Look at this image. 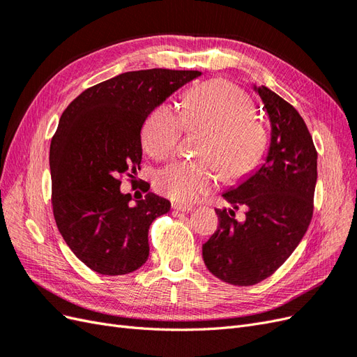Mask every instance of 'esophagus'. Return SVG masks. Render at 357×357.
Listing matches in <instances>:
<instances>
[{
  "label": "esophagus",
  "instance_id": "esophagus-1",
  "mask_svg": "<svg viewBox=\"0 0 357 357\" xmlns=\"http://www.w3.org/2000/svg\"><path fill=\"white\" fill-rule=\"evenodd\" d=\"M172 208L177 211H183V213H189L193 210L190 204H181V202H172Z\"/></svg>",
  "mask_w": 357,
  "mask_h": 357
}]
</instances>
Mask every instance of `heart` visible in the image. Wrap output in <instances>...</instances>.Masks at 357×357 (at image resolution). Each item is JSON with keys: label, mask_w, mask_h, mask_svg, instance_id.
I'll list each match as a JSON object with an SVG mask.
<instances>
[{"label": "heart", "mask_w": 357, "mask_h": 357, "mask_svg": "<svg viewBox=\"0 0 357 357\" xmlns=\"http://www.w3.org/2000/svg\"><path fill=\"white\" fill-rule=\"evenodd\" d=\"M245 93L225 80L207 82L186 93L181 109L160 104L143 126V146L155 159L176 153L185 129H205L204 160H177L159 172L158 188L169 198L189 202L208 193L220 180H238L261 160L266 147L264 125L252 117Z\"/></svg>", "instance_id": "obj_1"}]
</instances>
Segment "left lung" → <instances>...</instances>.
<instances>
[{
  "label": "left lung",
  "instance_id": "8db88e82",
  "mask_svg": "<svg viewBox=\"0 0 357 357\" xmlns=\"http://www.w3.org/2000/svg\"><path fill=\"white\" fill-rule=\"evenodd\" d=\"M271 123L264 164L223 193L232 208H215L219 226L202 244L204 264L225 283L252 286L294 253L312 218L317 152L304 119L266 86H253ZM245 206L246 219H234Z\"/></svg>",
  "mask_w": 357,
  "mask_h": 357
}]
</instances>
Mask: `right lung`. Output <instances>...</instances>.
<instances>
[{
	"label": "right lung",
	"instance_id": "add662e5",
	"mask_svg": "<svg viewBox=\"0 0 357 357\" xmlns=\"http://www.w3.org/2000/svg\"><path fill=\"white\" fill-rule=\"evenodd\" d=\"M199 75L164 68L123 73L86 89L63 110L49 156L53 215L71 252L95 273L123 275L146 264L150 225L171 204L147 193L131 207L121 176L134 178L139 169L147 116Z\"/></svg>",
	"mask_w": 357,
	"mask_h": 357
}]
</instances>
